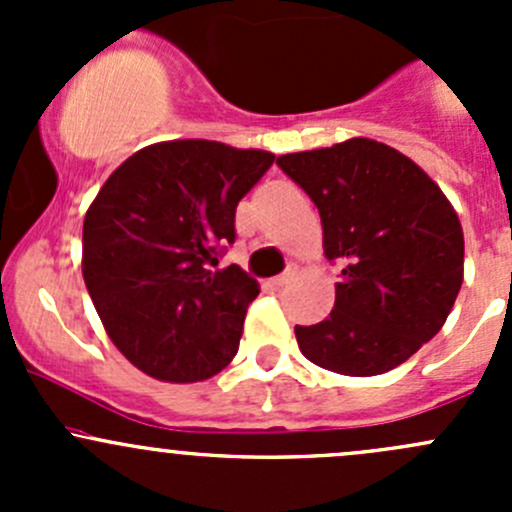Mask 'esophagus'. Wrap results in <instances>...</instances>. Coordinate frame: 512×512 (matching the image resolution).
<instances>
[{"label":"esophagus","instance_id":"1","mask_svg":"<svg viewBox=\"0 0 512 512\" xmlns=\"http://www.w3.org/2000/svg\"><path fill=\"white\" fill-rule=\"evenodd\" d=\"M294 275H297V270H294V267H289L285 275L272 277V285H275V287H285V285H289V282L294 280Z\"/></svg>","mask_w":512,"mask_h":512}]
</instances>
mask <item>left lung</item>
<instances>
[{"instance_id": "left-lung-1", "label": "left lung", "mask_w": 512, "mask_h": 512, "mask_svg": "<svg viewBox=\"0 0 512 512\" xmlns=\"http://www.w3.org/2000/svg\"><path fill=\"white\" fill-rule=\"evenodd\" d=\"M277 165L317 205L324 255L342 262L329 317L294 327L299 352L344 376L396 369L441 332L463 285L456 210L426 170L371 138Z\"/></svg>"}]
</instances>
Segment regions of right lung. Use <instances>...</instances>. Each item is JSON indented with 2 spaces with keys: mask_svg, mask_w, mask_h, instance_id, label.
Instances as JSON below:
<instances>
[{
  "mask_svg": "<svg viewBox=\"0 0 512 512\" xmlns=\"http://www.w3.org/2000/svg\"><path fill=\"white\" fill-rule=\"evenodd\" d=\"M270 151L185 138L123 160L84 220V270L103 329L143 374L205 381L237 354L260 285L218 267L235 208L272 165Z\"/></svg>",
  "mask_w": 512,
  "mask_h": 512,
  "instance_id": "obj_1",
  "label": "right lung"
}]
</instances>
